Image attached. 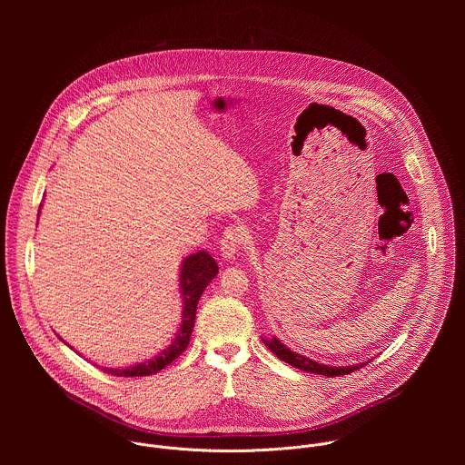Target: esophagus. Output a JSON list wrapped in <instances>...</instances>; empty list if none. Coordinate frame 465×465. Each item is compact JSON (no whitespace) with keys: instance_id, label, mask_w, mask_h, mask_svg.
Masks as SVG:
<instances>
[{"instance_id":"34e87169","label":"esophagus","mask_w":465,"mask_h":465,"mask_svg":"<svg viewBox=\"0 0 465 465\" xmlns=\"http://www.w3.org/2000/svg\"><path fill=\"white\" fill-rule=\"evenodd\" d=\"M244 244H246V235H244L242 228L232 224V226H228V228L224 230V233H223V237H221V246H219V250H221V255H223L224 259H232V257H235V253H237Z\"/></svg>"}]
</instances>
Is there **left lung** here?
Returning <instances> with one entry per match:
<instances>
[{
    "mask_svg": "<svg viewBox=\"0 0 465 465\" xmlns=\"http://www.w3.org/2000/svg\"><path fill=\"white\" fill-rule=\"evenodd\" d=\"M264 346H267L278 359H282L283 362L302 370V371H307V373H316V375H325V377H341V375H348L355 370H361L362 366H366L368 362H361V364H355V366H342V368H337V366H325V364H320V362H314L300 353H294L291 351L287 346H283L278 339H272V341H264Z\"/></svg>",
    "mask_w": 465,
    "mask_h": 465,
    "instance_id": "1",
    "label": "left lung"
}]
</instances>
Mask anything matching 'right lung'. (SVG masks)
Here are the masks:
<instances>
[{
    "mask_svg": "<svg viewBox=\"0 0 465 465\" xmlns=\"http://www.w3.org/2000/svg\"><path fill=\"white\" fill-rule=\"evenodd\" d=\"M219 274L217 261L208 252H196L183 259L180 269V292L183 296V309H182V325L174 341L169 348H165L158 357L153 361H145L134 366L114 370L104 368V371L117 375V377H145L158 373L165 366H169L174 359H178L185 348L189 346L191 333L194 327V316H196V305L201 300L204 289L210 285V282Z\"/></svg>",
    "mask_w": 465,
    "mask_h": 465,
    "instance_id": "add662e5",
    "label": "right lung"
}]
</instances>
